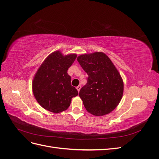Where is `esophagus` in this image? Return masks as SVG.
<instances>
[{"label": "esophagus", "instance_id": "34e87169", "mask_svg": "<svg viewBox=\"0 0 159 159\" xmlns=\"http://www.w3.org/2000/svg\"><path fill=\"white\" fill-rule=\"evenodd\" d=\"M76 89H78V92L80 91V89H81V85H78V87H76Z\"/></svg>", "mask_w": 159, "mask_h": 159}]
</instances>
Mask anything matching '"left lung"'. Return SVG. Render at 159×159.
Segmentation results:
<instances>
[{
	"label": "left lung",
	"instance_id": "left-lung-1",
	"mask_svg": "<svg viewBox=\"0 0 159 159\" xmlns=\"http://www.w3.org/2000/svg\"><path fill=\"white\" fill-rule=\"evenodd\" d=\"M77 60L88 75L87 84L79 93L85 108L96 116L111 113L123 93V80L118 70L103 52L82 54Z\"/></svg>",
	"mask_w": 159,
	"mask_h": 159
}]
</instances>
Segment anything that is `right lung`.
<instances>
[{
  "label": "right lung",
  "instance_id": "right-lung-1",
  "mask_svg": "<svg viewBox=\"0 0 159 159\" xmlns=\"http://www.w3.org/2000/svg\"><path fill=\"white\" fill-rule=\"evenodd\" d=\"M76 57L75 54L63 56L56 51L41 64L32 81V91L43 108L55 113L64 111L69 107L71 98L78 95L68 74Z\"/></svg>",
  "mask_w": 159,
  "mask_h": 159
}]
</instances>
